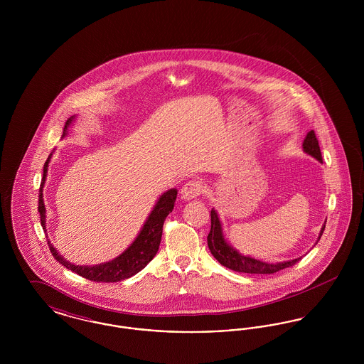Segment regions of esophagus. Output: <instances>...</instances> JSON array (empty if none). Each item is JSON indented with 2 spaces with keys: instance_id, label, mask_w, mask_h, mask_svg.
<instances>
[{
  "instance_id": "1",
  "label": "esophagus",
  "mask_w": 364,
  "mask_h": 364,
  "mask_svg": "<svg viewBox=\"0 0 364 364\" xmlns=\"http://www.w3.org/2000/svg\"><path fill=\"white\" fill-rule=\"evenodd\" d=\"M202 193V184L196 180L187 181L181 188V198L184 200H192Z\"/></svg>"
}]
</instances>
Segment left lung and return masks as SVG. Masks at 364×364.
<instances>
[{"instance_id":"obj_1","label":"left lung","mask_w":364,"mask_h":364,"mask_svg":"<svg viewBox=\"0 0 364 364\" xmlns=\"http://www.w3.org/2000/svg\"><path fill=\"white\" fill-rule=\"evenodd\" d=\"M303 151L307 156H311L316 161L322 162L321 149H319V144H318V140H316L314 131H310L303 140ZM325 224H326V221L323 223V225L321 228L315 244L319 242V239H321V236L325 230ZM208 245L211 255L218 260L223 266H225L233 272L248 273V274H273V273L279 272L285 267L294 266L296 262H299L303 258V257H300V258H294V259L273 263V262H266V260L254 258L251 255H244L226 240L223 223L220 220V215H218L217 210L214 208H211V229H210V233L208 236Z\"/></svg>"}]
</instances>
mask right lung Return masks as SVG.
<instances>
[{
  "label": "right lung",
  "mask_w": 364,
  "mask_h": 364,
  "mask_svg": "<svg viewBox=\"0 0 364 364\" xmlns=\"http://www.w3.org/2000/svg\"><path fill=\"white\" fill-rule=\"evenodd\" d=\"M75 120H76V116H72L65 122L63 139L68 135V129ZM53 153H54V150L50 153V156H48L46 162L43 165V176H42V181H41V188H39V208L38 210L41 214V224H42L45 233H48V230H46V208H45V202H43V187L46 183L48 169H49V164L52 161ZM176 198H177L176 188H171V190L161 193L159 198L156 199L154 208L147 215L143 226L140 228L135 240L131 242L119 257H116L113 259L107 260L104 263H98V264H92V266L75 264L70 260L65 259L63 255H60V252L54 248L52 242L49 240L48 244L52 251V255L57 259V262H60L67 269H70L82 277L91 279V281L117 282V281L132 277L141 269H144L147 266V263L156 257V251L159 248L161 237H162L164 221L168 217V214L172 213Z\"/></svg>",
  "instance_id": "1"
}]
</instances>
